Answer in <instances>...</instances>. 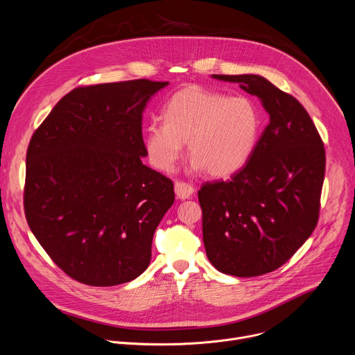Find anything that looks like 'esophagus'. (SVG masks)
<instances>
[{
  "label": "esophagus",
  "instance_id": "esophagus-1",
  "mask_svg": "<svg viewBox=\"0 0 355 355\" xmlns=\"http://www.w3.org/2000/svg\"><path fill=\"white\" fill-rule=\"evenodd\" d=\"M174 189H175V195H177L180 199H188L189 196H192V193H193V191H195L191 184L184 182V181H175Z\"/></svg>",
  "mask_w": 355,
  "mask_h": 355
}]
</instances>
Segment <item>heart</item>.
<instances>
[{
	"label": "heart",
	"mask_w": 355,
	"mask_h": 355,
	"mask_svg": "<svg viewBox=\"0 0 355 355\" xmlns=\"http://www.w3.org/2000/svg\"><path fill=\"white\" fill-rule=\"evenodd\" d=\"M163 123L144 130L150 163L163 173L174 170L188 141L193 170L230 177L241 170L260 137V114L245 96H227L199 87L177 91L162 110Z\"/></svg>",
	"instance_id": "b5f03b06"
}]
</instances>
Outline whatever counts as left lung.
I'll return each mask as SVG.
<instances>
[{
	"label": "left lung",
	"instance_id": "8db88e82",
	"mask_svg": "<svg viewBox=\"0 0 355 355\" xmlns=\"http://www.w3.org/2000/svg\"><path fill=\"white\" fill-rule=\"evenodd\" d=\"M212 77L257 95L270 114L247 164L229 181L205 182L198 191L212 266L227 275L259 277L284 266L315 230L324 146L299 101L264 77Z\"/></svg>",
	"mask_w": 355,
	"mask_h": 355
}]
</instances>
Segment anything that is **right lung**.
Segmentation results:
<instances>
[{
	"mask_svg": "<svg viewBox=\"0 0 355 355\" xmlns=\"http://www.w3.org/2000/svg\"><path fill=\"white\" fill-rule=\"evenodd\" d=\"M167 84L77 87L32 135L26 222L47 256L81 284H125L150 264L156 227L175 196L170 178L141 163V114Z\"/></svg>",
	"mask_w": 355,
	"mask_h": 355,
	"instance_id": "add662e5",
	"label": "right lung"
}]
</instances>
